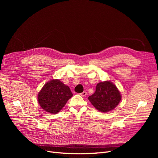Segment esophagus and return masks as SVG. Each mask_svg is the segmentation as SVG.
Wrapping results in <instances>:
<instances>
[{
	"label": "esophagus",
	"instance_id": "obj_1",
	"mask_svg": "<svg viewBox=\"0 0 158 158\" xmlns=\"http://www.w3.org/2000/svg\"><path fill=\"white\" fill-rule=\"evenodd\" d=\"M80 95H82V96H85V95H87V92H83L82 93H81Z\"/></svg>",
	"mask_w": 158,
	"mask_h": 158
}]
</instances>
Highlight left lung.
I'll use <instances>...</instances> for the list:
<instances>
[{"label":"left lung","instance_id":"obj_1","mask_svg":"<svg viewBox=\"0 0 158 158\" xmlns=\"http://www.w3.org/2000/svg\"><path fill=\"white\" fill-rule=\"evenodd\" d=\"M88 99L98 111L106 113L117 107L121 95L115 85L106 81L97 84L95 93L89 96Z\"/></svg>","mask_w":158,"mask_h":158}]
</instances>
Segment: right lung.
Wrapping results in <instances>:
<instances>
[{"instance_id":"right-lung-1","label":"right lung","mask_w":158,"mask_h":158,"mask_svg":"<svg viewBox=\"0 0 158 158\" xmlns=\"http://www.w3.org/2000/svg\"><path fill=\"white\" fill-rule=\"evenodd\" d=\"M73 95L69 86L59 80H52L46 83L38 94V102L47 112L56 114Z\"/></svg>"}]
</instances>
